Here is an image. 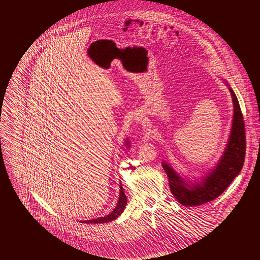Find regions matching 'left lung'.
Masks as SVG:
<instances>
[{
  "label": "left lung",
  "mask_w": 260,
  "mask_h": 260,
  "mask_svg": "<svg viewBox=\"0 0 260 260\" xmlns=\"http://www.w3.org/2000/svg\"><path fill=\"white\" fill-rule=\"evenodd\" d=\"M234 102L233 127L227 148L219 163L201 184L190 185L183 180L167 163L163 169L169 177L171 191L175 199L185 206H199L210 202L227 189L240 173L246 154V134L243 114L234 90L229 87Z\"/></svg>",
  "instance_id": "1"
}]
</instances>
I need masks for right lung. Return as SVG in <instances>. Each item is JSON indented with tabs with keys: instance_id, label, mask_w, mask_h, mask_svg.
Wrapping results in <instances>:
<instances>
[{
	"instance_id": "add662e5",
	"label": "right lung",
	"mask_w": 260,
	"mask_h": 260,
	"mask_svg": "<svg viewBox=\"0 0 260 260\" xmlns=\"http://www.w3.org/2000/svg\"><path fill=\"white\" fill-rule=\"evenodd\" d=\"M126 205V197L125 194V191L122 186H120V196H119L118 203L117 206L115 207V209L111 212V213L104 216V217H99L97 219H92V220L83 221V223H93V224H98V223H107L110 221L114 220L118 217L121 213H123L125 207Z\"/></svg>"
}]
</instances>
